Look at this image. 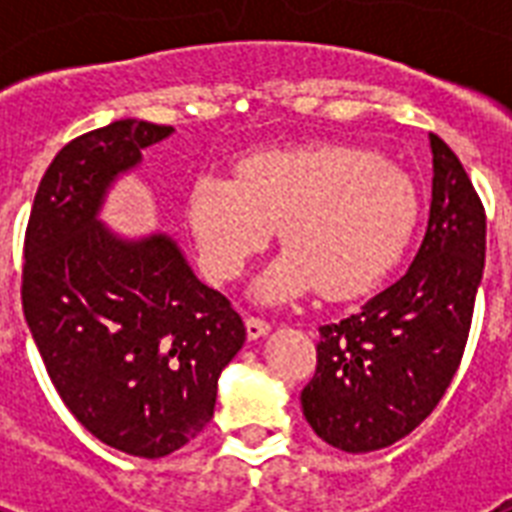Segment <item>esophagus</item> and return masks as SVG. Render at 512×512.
<instances>
[{"instance_id":"1","label":"esophagus","mask_w":512,"mask_h":512,"mask_svg":"<svg viewBox=\"0 0 512 512\" xmlns=\"http://www.w3.org/2000/svg\"><path fill=\"white\" fill-rule=\"evenodd\" d=\"M271 332V324L263 319H257V316H249L247 319V337L249 340H260Z\"/></svg>"}]
</instances>
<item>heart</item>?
Wrapping results in <instances>:
<instances>
[{"label":"heart","mask_w":512,"mask_h":512,"mask_svg":"<svg viewBox=\"0 0 512 512\" xmlns=\"http://www.w3.org/2000/svg\"><path fill=\"white\" fill-rule=\"evenodd\" d=\"M188 220L212 281L239 279L281 228L287 249L255 281L257 303H292L319 287L329 300H350L404 257L420 196L412 177L372 148L319 143L249 156L239 180L199 177Z\"/></svg>","instance_id":"1"}]
</instances>
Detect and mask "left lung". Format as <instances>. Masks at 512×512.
Instances as JSON below:
<instances>
[{
	"instance_id": "left-lung-1",
	"label": "left lung",
	"mask_w": 512,
	"mask_h": 512,
	"mask_svg": "<svg viewBox=\"0 0 512 512\" xmlns=\"http://www.w3.org/2000/svg\"><path fill=\"white\" fill-rule=\"evenodd\" d=\"M428 231L409 271L340 324L321 327L300 404L321 441L350 454L409 436L449 388L484 276L486 215L468 172L430 135Z\"/></svg>"
}]
</instances>
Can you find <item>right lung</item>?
Listing matches in <instances>:
<instances>
[{"mask_svg":"<svg viewBox=\"0 0 512 512\" xmlns=\"http://www.w3.org/2000/svg\"><path fill=\"white\" fill-rule=\"evenodd\" d=\"M172 132L119 119L60 148L23 247V316L58 396L92 436L146 460L199 436L220 372L247 340L175 239H124L100 223L111 185Z\"/></svg>","mask_w":512,"mask_h":512,"instance_id":"obj_1","label":"right lung"}]
</instances>
